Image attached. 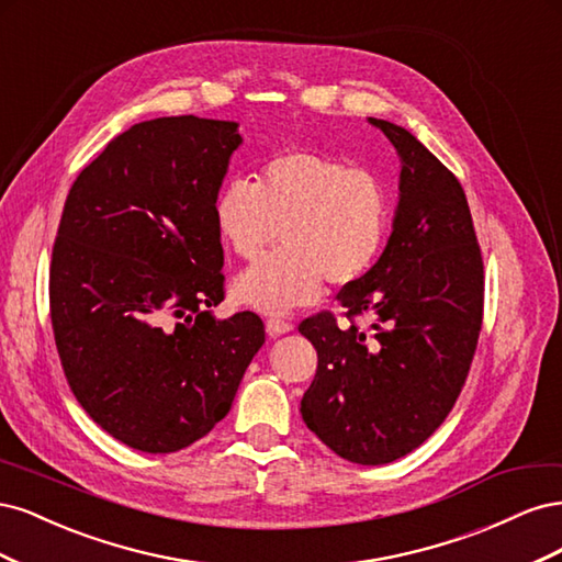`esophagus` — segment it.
I'll return each instance as SVG.
<instances>
[{
    "mask_svg": "<svg viewBox=\"0 0 562 562\" xmlns=\"http://www.w3.org/2000/svg\"><path fill=\"white\" fill-rule=\"evenodd\" d=\"M265 328H267V335H269V337H279V335L291 333V330H293V323H288V321L277 318V316H269V318L265 321Z\"/></svg>",
    "mask_w": 562,
    "mask_h": 562,
    "instance_id": "obj_1",
    "label": "esophagus"
}]
</instances>
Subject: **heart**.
I'll return each instance as SVG.
<instances>
[{
    "label": "heart",
    "instance_id": "b5f03b06",
    "mask_svg": "<svg viewBox=\"0 0 562 562\" xmlns=\"http://www.w3.org/2000/svg\"><path fill=\"white\" fill-rule=\"evenodd\" d=\"M215 229L244 260L279 236L285 244L234 279V295L265 314H285L318 297L323 281L366 277L384 248L391 201L368 168L310 149L267 159L255 182L227 180L213 201Z\"/></svg>",
    "mask_w": 562,
    "mask_h": 562
}]
</instances>
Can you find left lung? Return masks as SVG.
<instances>
[{
	"label": "left lung",
	"mask_w": 562,
	"mask_h": 562,
	"mask_svg": "<svg viewBox=\"0 0 562 562\" xmlns=\"http://www.w3.org/2000/svg\"><path fill=\"white\" fill-rule=\"evenodd\" d=\"M401 159L398 206L380 260L323 312L300 323L318 353L300 413L335 454L378 467L427 440L459 396L483 323V258L459 180L411 131L368 116Z\"/></svg>",
	"instance_id": "left-lung-1"
}]
</instances>
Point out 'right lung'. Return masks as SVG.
I'll return each instance as SVG.
<instances>
[{
	"mask_svg": "<svg viewBox=\"0 0 562 562\" xmlns=\"http://www.w3.org/2000/svg\"><path fill=\"white\" fill-rule=\"evenodd\" d=\"M236 122L159 116L124 131L67 194L50 255V323L83 411L128 448L164 454L206 436L265 345L225 297L213 201Z\"/></svg>",
	"mask_w": 562,
	"mask_h": 562,
	"instance_id": "right-lung-1",
	"label": "right lung"
}]
</instances>
